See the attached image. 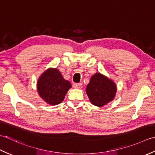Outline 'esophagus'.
Returning <instances> with one entry per match:
<instances>
[{"label": "esophagus", "mask_w": 155, "mask_h": 155, "mask_svg": "<svg viewBox=\"0 0 155 155\" xmlns=\"http://www.w3.org/2000/svg\"><path fill=\"white\" fill-rule=\"evenodd\" d=\"M74 87L76 88V89H81L82 87V84L78 83V84H74Z\"/></svg>", "instance_id": "obj_1"}]
</instances>
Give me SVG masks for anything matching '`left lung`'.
Returning <instances> with one entry per match:
<instances>
[{
  "instance_id": "1",
  "label": "left lung",
  "mask_w": 155,
  "mask_h": 155,
  "mask_svg": "<svg viewBox=\"0 0 155 155\" xmlns=\"http://www.w3.org/2000/svg\"><path fill=\"white\" fill-rule=\"evenodd\" d=\"M86 90L91 103L102 107L114 100L117 87L112 80L100 73H96L91 76Z\"/></svg>"
}]
</instances>
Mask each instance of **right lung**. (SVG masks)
Wrapping results in <instances>:
<instances>
[{
	"label": "right lung",
	"mask_w": 155,
	"mask_h": 155,
	"mask_svg": "<svg viewBox=\"0 0 155 155\" xmlns=\"http://www.w3.org/2000/svg\"><path fill=\"white\" fill-rule=\"evenodd\" d=\"M37 87L40 97L53 106L63 102L71 85L63 78L58 69L49 68L39 77Z\"/></svg>",
	"instance_id": "obj_1"
}]
</instances>
